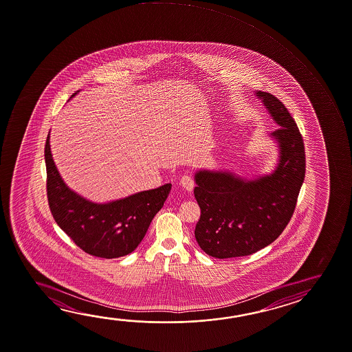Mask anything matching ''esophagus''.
<instances>
[{
    "instance_id": "34e87169",
    "label": "esophagus",
    "mask_w": 352,
    "mask_h": 352,
    "mask_svg": "<svg viewBox=\"0 0 352 352\" xmlns=\"http://www.w3.org/2000/svg\"><path fill=\"white\" fill-rule=\"evenodd\" d=\"M180 184L183 185L186 190L191 191L192 188H194V178L189 175V174H184L180 178Z\"/></svg>"
}]
</instances>
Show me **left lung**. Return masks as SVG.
<instances>
[{
    "label": "left lung",
    "mask_w": 352,
    "mask_h": 352,
    "mask_svg": "<svg viewBox=\"0 0 352 352\" xmlns=\"http://www.w3.org/2000/svg\"><path fill=\"white\" fill-rule=\"evenodd\" d=\"M278 127L280 163L271 175L244 182L232 173L201 170L195 175L201 210L196 242L213 258L245 256L265 248L292 217L305 175L303 138L285 104L270 93H256Z\"/></svg>",
    "instance_id": "1"
}]
</instances>
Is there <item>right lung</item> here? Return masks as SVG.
Returning a JSON list of instances; mask_svg holds the SVG:
<instances>
[{"label": "right lung", "mask_w": 352, "mask_h": 352, "mask_svg": "<svg viewBox=\"0 0 352 352\" xmlns=\"http://www.w3.org/2000/svg\"><path fill=\"white\" fill-rule=\"evenodd\" d=\"M44 152L49 208L55 222L76 245L105 259L124 256L138 248L152 219L163 208L172 184L109 204H93L65 185L52 161L49 135Z\"/></svg>", "instance_id": "right-lung-1"}]
</instances>
